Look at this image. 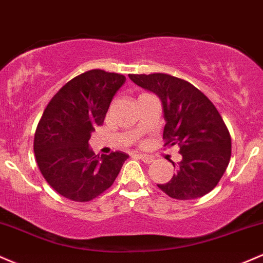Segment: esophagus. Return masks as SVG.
<instances>
[{
  "label": "esophagus",
  "instance_id": "34e87169",
  "mask_svg": "<svg viewBox=\"0 0 263 263\" xmlns=\"http://www.w3.org/2000/svg\"><path fill=\"white\" fill-rule=\"evenodd\" d=\"M139 159L141 160V161L145 162V163H151L154 162V157H151L149 155H145V154H139Z\"/></svg>",
  "mask_w": 263,
  "mask_h": 263
}]
</instances>
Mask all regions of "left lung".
<instances>
[{
	"mask_svg": "<svg viewBox=\"0 0 263 263\" xmlns=\"http://www.w3.org/2000/svg\"><path fill=\"white\" fill-rule=\"evenodd\" d=\"M162 102L165 145L180 146L182 160L174 177L157 187L168 197L196 199L209 193L223 177L231 156L230 133L218 109L192 83L167 73L129 75ZM175 167V163H174Z\"/></svg>",
	"mask_w": 263,
	"mask_h": 263,
	"instance_id": "left-lung-1",
	"label": "left lung"
}]
</instances>
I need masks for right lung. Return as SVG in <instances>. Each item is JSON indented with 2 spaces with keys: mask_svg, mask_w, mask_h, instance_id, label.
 I'll return each instance as SVG.
<instances>
[{
  "mask_svg": "<svg viewBox=\"0 0 263 263\" xmlns=\"http://www.w3.org/2000/svg\"><path fill=\"white\" fill-rule=\"evenodd\" d=\"M125 76L95 69L73 77L44 109L34 154L43 177L55 192L75 202H88L113 184L129 155L114 151L95 155L88 140L106 118L113 96Z\"/></svg>",
  "mask_w": 263,
  "mask_h": 263,
  "instance_id": "obj_1",
  "label": "right lung"
}]
</instances>
